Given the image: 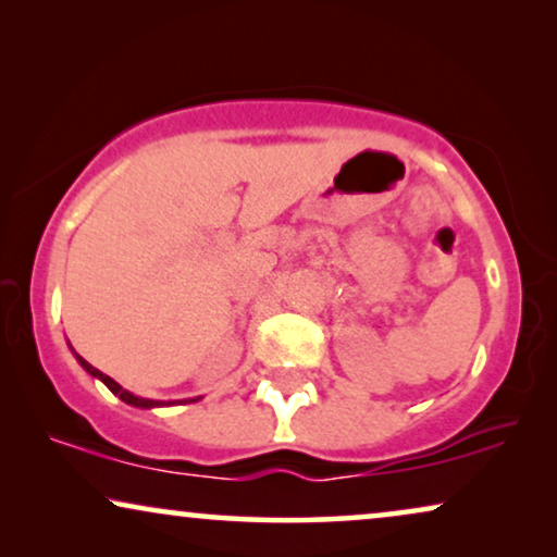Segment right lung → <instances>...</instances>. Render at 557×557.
Returning a JSON list of instances; mask_svg holds the SVG:
<instances>
[{
    "label": "right lung",
    "instance_id": "1",
    "mask_svg": "<svg viewBox=\"0 0 557 557\" xmlns=\"http://www.w3.org/2000/svg\"><path fill=\"white\" fill-rule=\"evenodd\" d=\"M75 355V352H73ZM75 360H78L81 362V368L83 370H86L88 372V375H94V377H98V380H101V383L106 385V387H109V391L113 393V395H119V398L121 400H124V403H128V406H136V408H157V406H172V403H162V400H149V398H139V395H134V393H128V391H124V387H121L119 383H116V380H113V377H109V375H103V372L101 370H96L94 368V364H90V362H86V360H83V357L81 355H75ZM195 400H200V398H193V400H185V403H195Z\"/></svg>",
    "mask_w": 557,
    "mask_h": 557
}]
</instances>
